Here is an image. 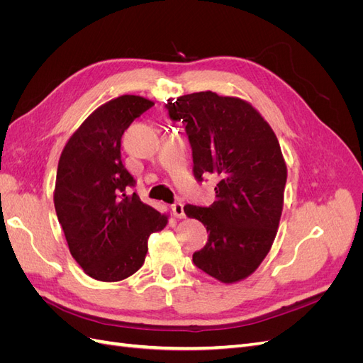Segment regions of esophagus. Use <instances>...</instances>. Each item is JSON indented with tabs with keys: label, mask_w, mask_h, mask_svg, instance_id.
Segmentation results:
<instances>
[{
	"label": "esophagus",
	"mask_w": 363,
	"mask_h": 363,
	"mask_svg": "<svg viewBox=\"0 0 363 363\" xmlns=\"http://www.w3.org/2000/svg\"><path fill=\"white\" fill-rule=\"evenodd\" d=\"M171 208H172V213H174L175 218H179V219L184 218V207H183L182 203H174L171 206Z\"/></svg>",
	"instance_id": "obj_1"
}]
</instances>
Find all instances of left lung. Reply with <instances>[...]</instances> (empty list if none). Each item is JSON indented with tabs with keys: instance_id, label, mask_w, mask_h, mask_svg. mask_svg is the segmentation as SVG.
Listing matches in <instances>:
<instances>
[{
	"instance_id": "left-lung-1",
	"label": "left lung",
	"mask_w": 363,
	"mask_h": 363,
	"mask_svg": "<svg viewBox=\"0 0 363 363\" xmlns=\"http://www.w3.org/2000/svg\"><path fill=\"white\" fill-rule=\"evenodd\" d=\"M167 108L186 125L196 182L208 174L218 179L212 206H184L208 232L192 260L223 283L244 280L267 257L283 211L288 169L277 136L240 98L195 92L169 100Z\"/></svg>"
}]
</instances>
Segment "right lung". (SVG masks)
I'll use <instances>...</instances> for the list:
<instances>
[{"label": "right lung", "instance_id": "right-lung-1", "mask_svg": "<svg viewBox=\"0 0 363 363\" xmlns=\"http://www.w3.org/2000/svg\"><path fill=\"white\" fill-rule=\"evenodd\" d=\"M155 103L123 95L86 118L65 145L54 207L72 257L87 276L119 281L145 262L148 238L168 216L130 194L136 180L121 160V138Z\"/></svg>", "mask_w": 363, "mask_h": 363}]
</instances>
